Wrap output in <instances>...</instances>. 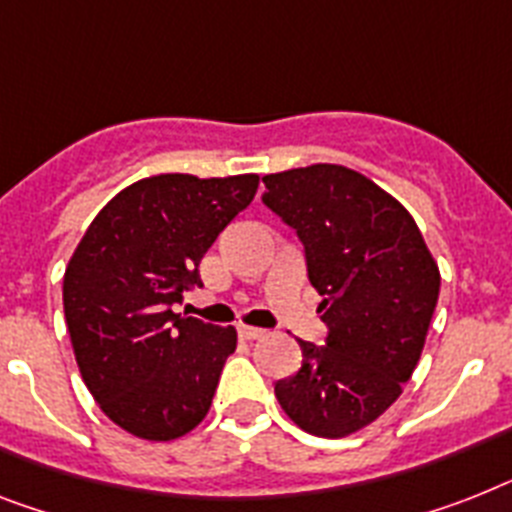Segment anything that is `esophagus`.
Wrapping results in <instances>:
<instances>
[{
  "instance_id": "34e87169",
  "label": "esophagus",
  "mask_w": 512,
  "mask_h": 512,
  "mask_svg": "<svg viewBox=\"0 0 512 512\" xmlns=\"http://www.w3.org/2000/svg\"><path fill=\"white\" fill-rule=\"evenodd\" d=\"M238 335L243 337V340H261L266 332L259 327H246V324H243V327H238Z\"/></svg>"
}]
</instances>
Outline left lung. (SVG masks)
<instances>
[{
	"mask_svg": "<svg viewBox=\"0 0 512 512\" xmlns=\"http://www.w3.org/2000/svg\"><path fill=\"white\" fill-rule=\"evenodd\" d=\"M272 209L303 243L324 345L298 340L301 369L274 384L282 411L316 437H348L411 379L439 298V269L416 222L369 177L311 164L264 177Z\"/></svg>",
	"mask_w": 512,
	"mask_h": 512,
	"instance_id": "1",
	"label": "left lung"
}]
</instances>
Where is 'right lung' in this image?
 I'll list each match as a JSON object with an SVG mask.
<instances>
[{
    "instance_id": "1",
    "label": "right lung",
    "mask_w": 512,
    "mask_h": 512,
    "mask_svg": "<svg viewBox=\"0 0 512 512\" xmlns=\"http://www.w3.org/2000/svg\"><path fill=\"white\" fill-rule=\"evenodd\" d=\"M259 177L156 175L120 190L75 248L62 301L88 392L114 424L151 442L204 421L235 327L172 311L201 287L198 264L256 196Z\"/></svg>"
}]
</instances>
